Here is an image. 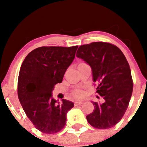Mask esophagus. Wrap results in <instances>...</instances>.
Wrapping results in <instances>:
<instances>
[{"label": "esophagus", "instance_id": "34e87169", "mask_svg": "<svg viewBox=\"0 0 147 147\" xmlns=\"http://www.w3.org/2000/svg\"><path fill=\"white\" fill-rule=\"evenodd\" d=\"M83 104V102H76L75 104H74V106H77L78 105H81V104Z\"/></svg>", "mask_w": 147, "mask_h": 147}]
</instances>
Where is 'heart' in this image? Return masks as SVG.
Returning a JSON list of instances; mask_svg holds the SVG:
<instances>
[{
	"label": "heart",
	"mask_w": 147,
	"mask_h": 147,
	"mask_svg": "<svg viewBox=\"0 0 147 147\" xmlns=\"http://www.w3.org/2000/svg\"><path fill=\"white\" fill-rule=\"evenodd\" d=\"M80 63V64H82ZM84 96V92L81 91V90H77V91L74 92L73 94H72V97L74 98H81Z\"/></svg>",
	"instance_id": "heart-1"
}]
</instances>
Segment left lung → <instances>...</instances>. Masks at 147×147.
Instances as JSON below:
<instances>
[{
    "label": "left lung",
    "mask_w": 147,
    "mask_h": 147,
    "mask_svg": "<svg viewBox=\"0 0 147 147\" xmlns=\"http://www.w3.org/2000/svg\"><path fill=\"white\" fill-rule=\"evenodd\" d=\"M76 56L92 68L96 92L103 98L102 103L92 101L94 109L86 116L94 128L113 127L123 117L131 98L133 82L125 56L116 46L109 43L94 42L81 45Z\"/></svg>",
    "instance_id": "8db88e82"
}]
</instances>
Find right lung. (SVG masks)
<instances>
[{"label":"right lung","mask_w":147,"mask_h":147,"mask_svg":"<svg viewBox=\"0 0 147 147\" xmlns=\"http://www.w3.org/2000/svg\"><path fill=\"white\" fill-rule=\"evenodd\" d=\"M78 46L41 47L27 55L18 79V96L24 111L35 127L43 133L63 129L73 102L52 97L54 86L61 83L67 67L75 58Z\"/></svg>","instance_id":"add662e5"}]
</instances>
